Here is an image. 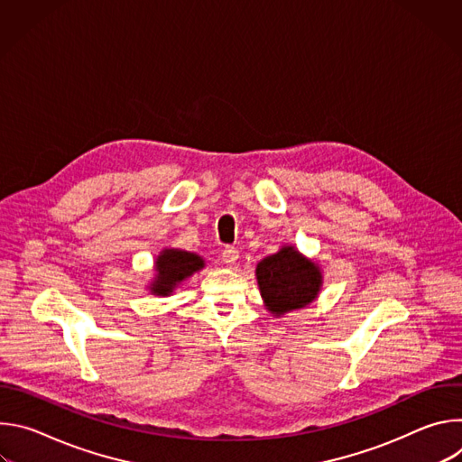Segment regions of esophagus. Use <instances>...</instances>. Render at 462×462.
I'll return each mask as SVG.
<instances>
[{"mask_svg":"<svg viewBox=\"0 0 462 462\" xmlns=\"http://www.w3.org/2000/svg\"><path fill=\"white\" fill-rule=\"evenodd\" d=\"M237 257H239V250L234 248V246H225V250L221 252V259H223L225 265H228V267L236 265Z\"/></svg>","mask_w":462,"mask_h":462,"instance_id":"1","label":"esophagus"}]
</instances>
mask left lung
Wrapping results in <instances>:
<instances>
[{
    "label": "left lung",
    "instance_id": "obj_1",
    "mask_svg": "<svg viewBox=\"0 0 462 462\" xmlns=\"http://www.w3.org/2000/svg\"><path fill=\"white\" fill-rule=\"evenodd\" d=\"M257 287L267 310L274 316L303 309L318 298L321 271L312 259L301 255L294 246L261 259L255 267Z\"/></svg>",
    "mask_w": 462,
    "mask_h": 462
}]
</instances>
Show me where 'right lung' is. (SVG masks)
<instances>
[{
  "instance_id": "1",
  "label": "right lung",
  "mask_w": 462,
  "mask_h": 462,
  "mask_svg": "<svg viewBox=\"0 0 462 462\" xmlns=\"http://www.w3.org/2000/svg\"><path fill=\"white\" fill-rule=\"evenodd\" d=\"M205 267V259L193 252L179 248H164L155 259V278L150 292L155 296H170L175 287Z\"/></svg>"
}]
</instances>
